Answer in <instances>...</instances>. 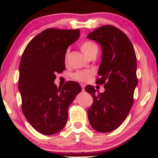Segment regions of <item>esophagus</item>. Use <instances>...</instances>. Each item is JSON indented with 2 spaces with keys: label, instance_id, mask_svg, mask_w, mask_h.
I'll return each mask as SVG.
<instances>
[{
  "label": "esophagus",
  "instance_id": "esophagus-1",
  "mask_svg": "<svg viewBox=\"0 0 158 158\" xmlns=\"http://www.w3.org/2000/svg\"><path fill=\"white\" fill-rule=\"evenodd\" d=\"M81 88H82V90H83V91H84V90H85V84H83V83H82V84H81Z\"/></svg>",
  "mask_w": 158,
  "mask_h": 158
}]
</instances>
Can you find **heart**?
I'll return each instance as SVG.
<instances>
[{
    "mask_svg": "<svg viewBox=\"0 0 158 158\" xmlns=\"http://www.w3.org/2000/svg\"><path fill=\"white\" fill-rule=\"evenodd\" d=\"M80 48L87 57H89L94 53L98 52V45L91 41L83 42L80 46ZM67 56H68V52L65 55V58H67ZM93 74H94V72L92 70H80L73 75V78L75 81L79 82H86L90 79Z\"/></svg>",
    "mask_w": 158,
    "mask_h": 158,
    "instance_id": "b5f03b06",
    "label": "heart"
}]
</instances>
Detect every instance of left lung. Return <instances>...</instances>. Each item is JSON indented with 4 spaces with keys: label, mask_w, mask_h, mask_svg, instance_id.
Segmentation results:
<instances>
[{
    "label": "left lung",
    "mask_w": 158,
    "mask_h": 158,
    "mask_svg": "<svg viewBox=\"0 0 158 158\" xmlns=\"http://www.w3.org/2000/svg\"><path fill=\"white\" fill-rule=\"evenodd\" d=\"M102 48V60L96 80L104 85L105 91L96 93L94 86L85 90L94 98L88 110L90 124L99 132L107 133L124 122L134 102L137 85V57L131 41L122 31L114 26L105 25L87 36Z\"/></svg>",
    "instance_id": "left-lung-1"
}]
</instances>
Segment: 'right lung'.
<instances>
[{
  "mask_svg": "<svg viewBox=\"0 0 158 158\" xmlns=\"http://www.w3.org/2000/svg\"><path fill=\"white\" fill-rule=\"evenodd\" d=\"M79 36V29H47L30 41L21 56V109L29 124L42 135H54L64 128L68 108L81 91L76 82H67L62 88L54 83L56 74L65 70L67 49Z\"/></svg>",
  "mask_w": 158,
  "mask_h": 158,
  "instance_id": "1",
  "label": "right lung"
}]
</instances>
